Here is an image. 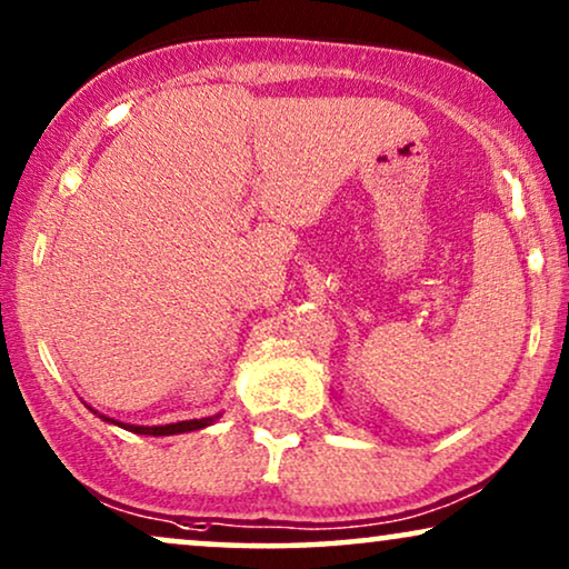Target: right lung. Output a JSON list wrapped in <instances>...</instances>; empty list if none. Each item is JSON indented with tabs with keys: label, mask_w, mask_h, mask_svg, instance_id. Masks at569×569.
I'll return each mask as SVG.
<instances>
[{
	"label": "right lung",
	"mask_w": 569,
	"mask_h": 569,
	"mask_svg": "<svg viewBox=\"0 0 569 569\" xmlns=\"http://www.w3.org/2000/svg\"><path fill=\"white\" fill-rule=\"evenodd\" d=\"M90 411H96L90 407ZM98 415V411H96ZM103 422H111V425H119L123 430L129 432H137V435H154V438H162V435H181V432H193V430H201V427H209L214 425L217 419L222 415H214V417H201V419H186V422H170V425H154V427H144V425H127V422H119V419H111L106 415H98Z\"/></svg>",
	"instance_id": "1"
}]
</instances>
